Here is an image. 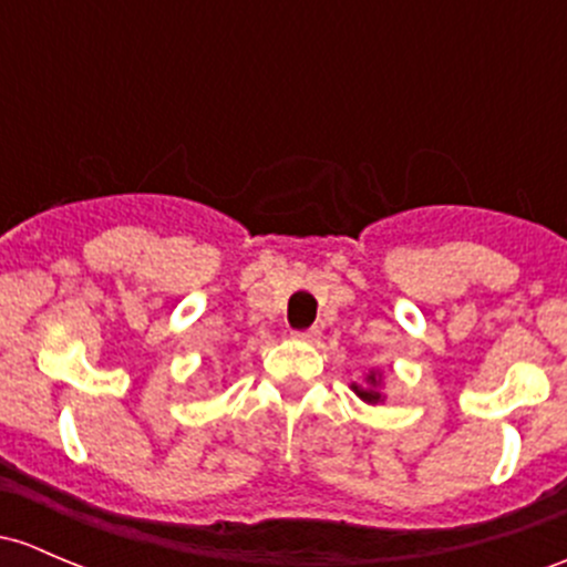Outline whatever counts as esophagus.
<instances>
[{
    "mask_svg": "<svg viewBox=\"0 0 567 567\" xmlns=\"http://www.w3.org/2000/svg\"><path fill=\"white\" fill-rule=\"evenodd\" d=\"M293 339H299V342H309L315 344L320 339V331L318 329H307V331H293Z\"/></svg>",
    "mask_w": 567,
    "mask_h": 567,
    "instance_id": "obj_1",
    "label": "esophagus"
}]
</instances>
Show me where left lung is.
<instances>
[{
    "instance_id": "obj_1",
    "label": "left lung",
    "mask_w": 567,
    "mask_h": 567,
    "mask_svg": "<svg viewBox=\"0 0 567 567\" xmlns=\"http://www.w3.org/2000/svg\"><path fill=\"white\" fill-rule=\"evenodd\" d=\"M385 378L378 367L367 369L359 383H350V391L367 404H385Z\"/></svg>"
}]
</instances>
